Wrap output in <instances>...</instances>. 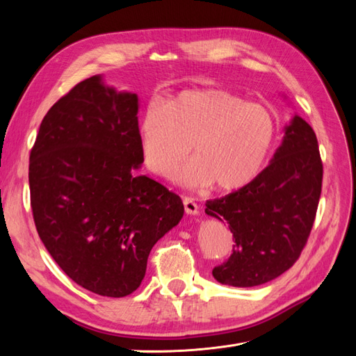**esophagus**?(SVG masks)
Listing matches in <instances>:
<instances>
[{"mask_svg": "<svg viewBox=\"0 0 356 356\" xmlns=\"http://www.w3.org/2000/svg\"><path fill=\"white\" fill-rule=\"evenodd\" d=\"M182 203H184L186 213H188V215H197L199 213V204L195 202V199H193V197H184V199H182Z\"/></svg>", "mask_w": 356, "mask_h": 356, "instance_id": "obj_1", "label": "esophagus"}]
</instances>
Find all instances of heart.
Instances as JSON below:
<instances>
[{"label": "heart", "instance_id": "1", "mask_svg": "<svg viewBox=\"0 0 356 356\" xmlns=\"http://www.w3.org/2000/svg\"><path fill=\"white\" fill-rule=\"evenodd\" d=\"M276 134L270 110L224 89L182 90L163 105H149L136 127L149 172L172 177L191 149L195 157L181 170V181L220 191L239 190L258 177Z\"/></svg>", "mask_w": 356, "mask_h": 356}]
</instances>
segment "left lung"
Returning <instances> with one entry per match:
<instances>
[{"label":"left lung","mask_w":356,"mask_h":356,"mask_svg":"<svg viewBox=\"0 0 356 356\" xmlns=\"http://www.w3.org/2000/svg\"><path fill=\"white\" fill-rule=\"evenodd\" d=\"M270 163L250 184L207 202V212L227 221L233 254L212 270L220 284L257 286L293 266L307 242L322 187L318 139L294 114Z\"/></svg>","instance_id":"obj_1"}]
</instances>
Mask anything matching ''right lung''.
Listing matches in <instances>:
<instances>
[{
    "mask_svg": "<svg viewBox=\"0 0 356 356\" xmlns=\"http://www.w3.org/2000/svg\"><path fill=\"white\" fill-rule=\"evenodd\" d=\"M138 108L136 93L93 75L47 111L29 156L40 239L75 284L104 297L141 285L152 248L184 215L178 195L135 175Z\"/></svg>",
    "mask_w": 356,
    "mask_h": 356,
    "instance_id": "right-lung-1",
    "label": "right lung"
}]
</instances>
